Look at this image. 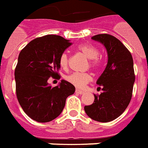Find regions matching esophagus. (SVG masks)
I'll use <instances>...</instances> for the list:
<instances>
[{"label": "esophagus", "instance_id": "esophagus-1", "mask_svg": "<svg viewBox=\"0 0 148 148\" xmlns=\"http://www.w3.org/2000/svg\"><path fill=\"white\" fill-rule=\"evenodd\" d=\"M76 93H77V94H84V91H82V90H79V89H76Z\"/></svg>", "mask_w": 148, "mask_h": 148}]
</instances>
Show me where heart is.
I'll use <instances>...</instances> for the list:
<instances>
[{"mask_svg": "<svg viewBox=\"0 0 148 148\" xmlns=\"http://www.w3.org/2000/svg\"><path fill=\"white\" fill-rule=\"evenodd\" d=\"M77 50L89 59V65L92 69H98L101 66L102 60L99 56V50L90 44H82L77 47ZM60 66L66 69L69 65V56L66 53L60 55L59 59ZM65 79L76 88H82L92 80V76L87 72H72L65 77Z\"/></svg>", "mask_w": 148, "mask_h": 148, "instance_id": "obj_1", "label": "heart"}]
</instances>
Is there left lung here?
Returning <instances> with one entry per match:
<instances>
[{
  "label": "left lung",
  "instance_id": "left-lung-1",
  "mask_svg": "<svg viewBox=\"0 0 148 148\" xmlns=\"http://www.w3.org/2000/svg\"><path fill=\"white\" fill-rule=\"evenodd\" d=\"M92 39L105 46L108 64L96 82L103 92L94 95V102L85 106L84 111L96 121L110 122L125 111L132 99L136 79L133 59L129 50L113 36L98 34Z\"/></svg>",
  "mask_w": 148,
  "mask_h": 148
}]
</instances>
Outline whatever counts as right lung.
Here are the masks:
<instances>
[{"label":"right lung","mask_w":148,"mask_h":148,"mask_svg":"<svg viewBox=\"0 0 148 148\" xmlns=\"http://www.w3.org/2000/svg\"><path fill=\"white\" fill-rule=\"evenodd\" d=\"M71 45L60 36L46 35L31 40L19 54L14 73L16 97L33 120L46 123L56 119L67 97L75 92V87L66 80L56 87L48 84L50 77L60 79V56Z\"/></svg>","instance_id":"right-lung-1"}]
</instances>
